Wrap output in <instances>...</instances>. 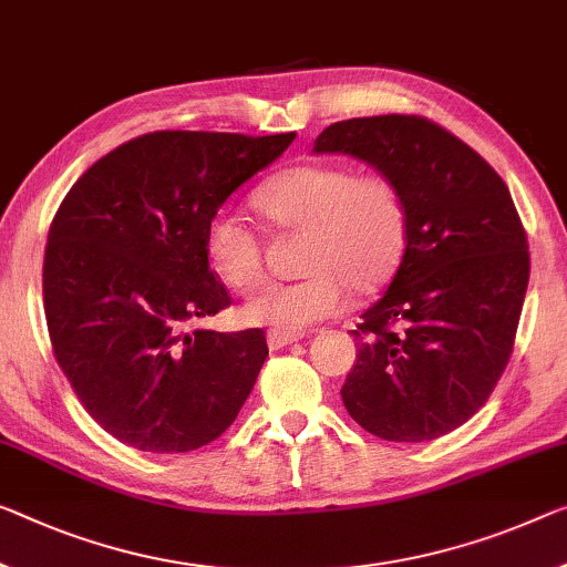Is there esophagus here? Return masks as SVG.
<instances>
[{
	"mask_svg": "<svg viewBox=\"0 0 567 567\" xmlns=\"http://www.w3.org/2000/svg\"><path fill=\"white\" fill-rule=\"evenodd\" d=\"M303 334H296V332H278V329H271V332L266 334V342H268V347H271V350H281V347H286V344H293V342H299Z\"/></svg>",
	"mask_w": 567,
	"mask_h": 567,
	"instance_id": "obj_1",
	"label": "esophagus"
}]
</instances>
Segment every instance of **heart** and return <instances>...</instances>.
Listing matches in <instances>:
<instances>
[{
  "mask_svg": "<svg viewBox=\"0 0 567 567\" xmlns=\"http://www.w3.org/2000/svg\"><path fill=\"white\" fill-rule=\"evenodd\" d=\"M256 207L278 230H303L299 281H268L243 303L248 324L301 332L344 309L350 286L372 293L398 271L408 246V207L385 174L350 164L307 162L256 189ZM205 254L225 286L248 291L264 274L260 235L220 210L205 230Z\"/></svg>",
  "mask_w": 567,
  "mask_h": 567,
  "instance_id": "obj_1",
  "label": "heart"
}]
</instances>
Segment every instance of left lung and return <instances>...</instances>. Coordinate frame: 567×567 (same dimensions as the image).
<instances>
[{
	"instance_id": "left-lung-1",
	"label": "left lung",
	"mask_w": 567,
	"mask_h": 567,
	"mask_svg": "<svg viewBox=\"0 0 567 567\" xmlns=\"http://www.w3.org/2000/svg\"><path fill=\"white\" fill-rule=\"evenodd\" d=\"M313 154L372 164L408 207L403 260L352 329L347 413L385 441L456 431L507 368L525 303L527 235L507 185L472 146L423 116L337 121Z\"/></svg>"
}]
</instances>
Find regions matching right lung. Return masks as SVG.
Masks as SVG:
<instances>
[{
	"label": "right lung",
	"mask_w": 567,
	"mask_h": 567,
	"mask_svg": "<svg viewBox=\"0 0 567 567\" xmlns=\"http://www.w3.org/2000/svg\"><path fill=\"white\" fill-rule=\"evenodd\" d=\"M296 134L154 132L121 144L52 217L42 299L60 370L126 446L185 454L235 421L268 357L266 334L187 324L230 307L205 230Z\"/></svg>",
	"instance_id": "add662e5"
}]
</instances>
